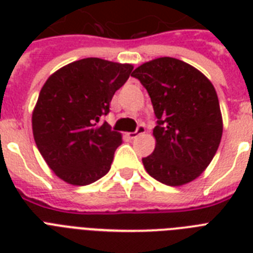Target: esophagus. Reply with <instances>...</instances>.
<instances>
[{
  "label": "esophagus",
  "mask_w": 253,
  "mask_h": 253,
  "mask_svg": "<svg viewBox=\"0 0 253 253\" xmlns=\"http://www.w3.org/2000/svg\"><path fill=\"white\" fill-rule=\"evenodd\" d=\"M144 134H146V127L143 126V125H140V126H138L136 131H135V132H130L128 136H130L131 139H135V138H138V136H140V135H144Z\"/></svg>",
  "instance_id": "1"
}]
</instances>
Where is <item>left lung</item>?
Here are the masks:
<instances>
[{"label": "left lung", "instance_id": "left-lung-1", "mask_svg": "<svg viewBox=\"0 0 253 253\" xmlns=\"http://www.w3.org/2000/svg\"><path fill=\"white\" fill-rule=\"evenodd\" d=\"M151 97L158 118L147 173L169 186L192 182L219 147L223 119L215 87L204 73L174 57H158L132 72Z\"/></svg>", "mask_w": 253, "mask_h": 253}]
</instances>
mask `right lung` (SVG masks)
<instances>
[{"mask_svg":"<svg viewBox=\"0 0 253 253\" xmlns=\"http://www.w3.org/2000/svg\"><path fill=\"white\" fill-rule=\"evenodd\" d=\"M132 64L87 57L61 67L42 86L33 110V134L41 155L67 184L83 186L110 170L122 134L99 123Z\"/></svg>","mask_w":253,"mask_h":253,"instance_id":"add662e5","label":"right lung"}]
</instances>
